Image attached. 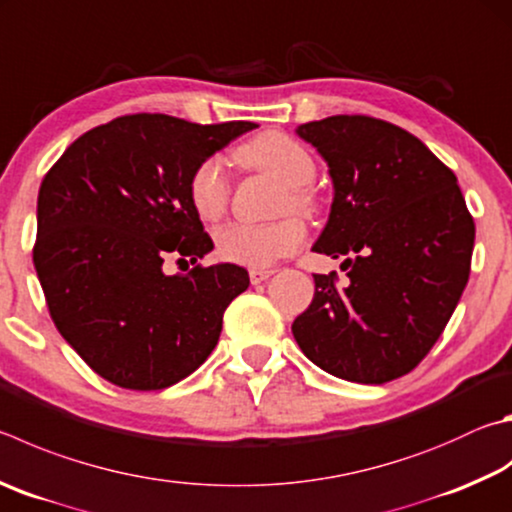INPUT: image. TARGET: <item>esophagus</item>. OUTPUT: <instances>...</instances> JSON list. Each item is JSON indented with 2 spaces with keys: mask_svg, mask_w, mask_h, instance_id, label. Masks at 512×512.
I'll return each instance as SVG.
<instances>
[{
  "mask_svg": "<svg viewBox=\"0 0 512 512\" xmlns=\"http://www.w3.org/2000/svg\"><path fill=\"white\" fill-rule=\"evenodd\" d=\"M248 275H250V282H253V284H262V282L268 280V277L275 275V271H273V268H253V271H250Z\"/></svg>",
  "mask_w": 512,
  "mask_h": 512,
  "instance_id": "obj_1",
  "label": "esophagus"
}]
</instances>
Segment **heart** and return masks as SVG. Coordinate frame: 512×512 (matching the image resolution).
<instances>
[{
    "mask_svg": "<svg viewBox=\"0 0 512 512\" xmlns=\"http://www.w3.org/2000/svg\"><path fill=\"white\" fill-rule=\"evenodd\" d=\"M235 159L248 170L273 176L284 185L280 210H295L313 217L320 210V199L311 188L318 174L311 150L284 132H264L241 145ZM188 197L203 221H217L228 210L230 183L219 159L201 161L188 181ZM306 228L297 217L288 215L268 224L232 221L217 230V255L226 262L262 268L280 257L295 253L304 244Z\"/></svg>",
    "mask_w": 512,
    "mask_h": 512,
    "instance_id": "obj_1",
    "label": "heart"
}]
</instances>
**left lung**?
Here are the masks:
<instances>
[{
	"label": "left lung",
	"instance_id": "obj_1",
	"mask_svg": "<svg viewBox=\"0 0 512 512\" xmlns=\"http://www.w3.org/2000/svg\"><path fill=\"white\" fill-rule=\"evenodd\" d=\"M297 134L329 163L336 190L313 250L345 255L349 280L315 273L293 336L331 376L389 383L430 353L457 309L475 221L454 172L403 127L356 114L313 120Z\"/></svg>",
	"mask_w": 512,
	"mask_h": 512
}]
</instances>
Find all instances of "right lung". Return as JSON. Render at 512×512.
Instances as JSON below:
<instances>
[{
    "instance_id": "obj_1",
    "label": "right lung",
    "mask_w": 512,
    "mask_h": 512,
    "mask_svg": "<svg viewBox=\"0 0 512 512\" xmlns=\"http://www.w3.org/2000/svg\"><path fill=\"white\" fill-rule=\"evenodd\" d=\"M255 127L129 114L89 129L46 172L35 271L62 338L109 383L156 392L215 349L248 271L197 264L188 275H165L163 262L194 264L210 253L188 197L190 174Z\"/></svg>"
}]
</instances>
